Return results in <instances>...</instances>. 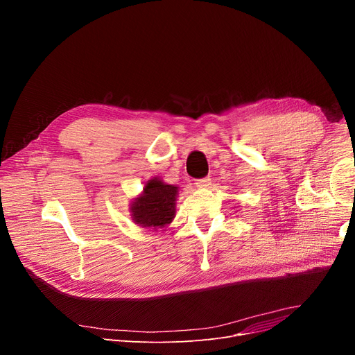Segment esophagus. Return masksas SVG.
Wrapping results in <instances>:
<instances>
[{"label": "esophagus", "instance_id": "34e87169", "mask_svg": "<svg viewBox=\"0 0 355 355\" xmlns=\"http://www.w3.org/2000/svg\"><path fill=\"white\" fill-rule=\"evenodd\" d=\"M195 184H196L198 188H208V187L211 185V178H209V177L200 178V180H198Z\"/></svg>", "mask_w": 355, "mask_h": 355}]
</instances>
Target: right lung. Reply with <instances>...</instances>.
<instances>
[{
	"mask_svg": "<svg viewBox=\"0 0 355 355\" xmlns=\"http://www.w3.org/2000/svg\"><path fill=\"white\" fill-rule=\"evenodd\" d=\"M178 188L153 178L147 181L143 195L132 205L133 220L143 227H164L175 215Z\"/></svg>",
	"mask_w": 355,
	"mask_h": 355,
	"instance_id": "1",
	"label": "right lung"
}]
</instances>
